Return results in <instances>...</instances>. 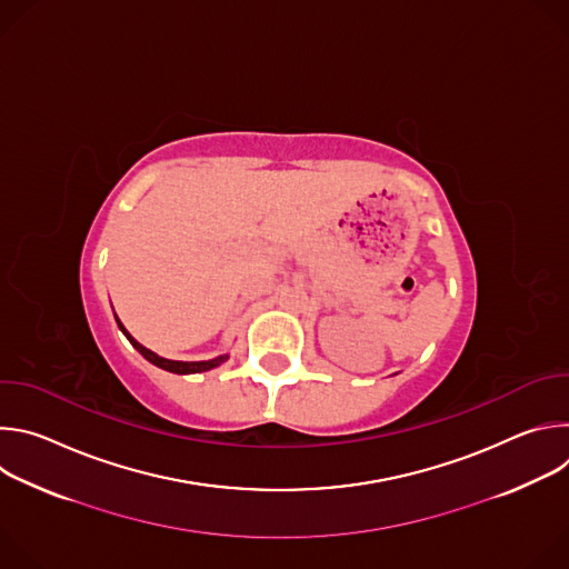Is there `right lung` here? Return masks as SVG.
<instances>
[{
	"mask_svg": "<svg viewBox=\"0 0 569 569\" xmlns=\"http://www.w3.org/2000/svg\"><path fill=\"white\" fill-rule=\"evenodd\" d=\"M117 323H119V329L123 331V336L130 340V345L148 360V362H152V365H157L159 369H167V371H171V373H200V371H209V369H213V367H218L220 362H224L227 360V356H220V358H216V360H207V362H178V360H167V358H159L157 353H152L150 349H146V347H141L126 329H123V323L117 319Z\"/></svg>",
	"mask_w": 569,
	"mask_h": 569,
	"instance_id": "add662e5",
	"label": "right lung"
}]
</instances>
